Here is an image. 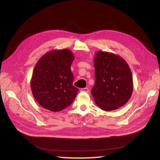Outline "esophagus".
<instances>
[{
  "instance_id": "esophagus-1",
  "label": "esophagus",
  "mask_w": 160,
  "mask_h": 160,
  "mask_svg": "<svg viewBox=\"0 0 160 160\" xmlns=\"http://www.w3.org/2000/svg\"><path fill=\"white\" fill-rule=\"evenodd\" d=\"M80 91H82V92H89V90H88V88H81Z\"/></svg>"
}]
</instances>
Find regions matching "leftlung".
<instances>
[{"label":"left lung","instance_id":"8db88e82","mask_svg":"<svg viewBox=\"0 0 160 160\" xmlns=\"http://www.w3.org/2000/svg\"><path fill=\"white\" fill-rule=\"evenodd\" d=\"M95 83L92 96L98 107L112 111L124 105L133 90L132 75L128 63L119 55L97 51L94 57Z\"/></svg>","mask_w":160,"mask_h":160}]
</instances>
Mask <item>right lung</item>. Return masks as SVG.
Listing matches in <instances>:
<instances>
[{
    "mask_svg": "<svg viewBox=\"0 0 160 160\" xmlns=\"http://www.w3.org/2000/svg\"><path fill=\"white\" fill-rule=\"evenodd\" d=\"M74 59L69 49L53 50L36 63L30 82L36 101L44 109L57 112L70 105L78 88L73 86L71 65Z\"/></svg>",
    "mask_w": 160,
    "mask_h": 160,
    "instance_id": "obj_1",
    "label": "right lung"
}]
</instances>
